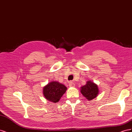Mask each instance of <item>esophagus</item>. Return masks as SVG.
Listing matches in <instances>:
<instances>
[{"label": "esophagus", "instance_id": "obj_1", "mask_svg": "<svg viewBox=\"0 0 132 132\" xmlns=\"http://www.w3.org/2000/svg\"><path fill=\"white\" fill-rule=\"evenodd\" d=\"M69 87H74L75 86V84L73 82H69Z\"/></svg>", "mask_w": 132, "mask_h": 132}]
</instances>
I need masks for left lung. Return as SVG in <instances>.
I'll list each match as a JSON object with an SVG mask.
<instances>
[{
	"label": "left lung",
	"instance_id": "8db88e82",
	"mask_svg": "<svg viewBox=\"0 0 132 132\" xmlns=\"http://www.w3.org/2000/svg\"><path fill=\"white\" fill-rule=\"evenodd\" d=\"M80 92L87 100L90 101L97 96L99 90L97 84L91 80H88L85 85L80 87Z\"/></svg>",
	"mask_w": 132,
	"mask_h": 132
}]
</instances>
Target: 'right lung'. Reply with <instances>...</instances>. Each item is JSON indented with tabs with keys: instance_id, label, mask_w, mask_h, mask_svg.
I'll list each match as a JSON object with an SVG mask.
<instances>
[{
	"instance_id": "1",
	"label": "right lung",
	"mask_w": 132,
	"mask_h": 132,
	"mask_svg": "<svg viewBox=\"0 0 132 132\" xmlns=\"http://www.w3.org/2000/svg\"><path fill=\"white\" fill-rule=\"evenodd\" d=\"M67 90L64 85L54 80L43 87V94L47 100L56 103L59 101Z\"/></svg>"
}]
</instances>
